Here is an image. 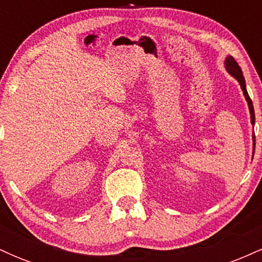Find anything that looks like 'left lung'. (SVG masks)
Masks as SVG:
<instances>
[{"mask_svg":"<svg viewBox=\"0 0 262 262\" xmlns=\"http://www.w3.org/2000/svg\"><path fill=\"white\" fill-rule=\"evenodd\" d=\"M225 69H227L228 74H230L231 76L235 79L237 82H239L240 87H242L243 90V93H244L245 96V100L248 102V106H249V111H250V118H251V124L254 125L255 124V112H254V106H252V102L250 100V97H249V93L246 91V85H245V79H244V75H243V71L242 69H240V66L237 65V62L234 60L233 56L228 55L227 58H225ZM252 141H254V151H255V134L252 133Z\"/></svg>","mask_w":262,"mask_h":262,"instance_id":"left-lung-1","label":"left lung"}]
</instances>
